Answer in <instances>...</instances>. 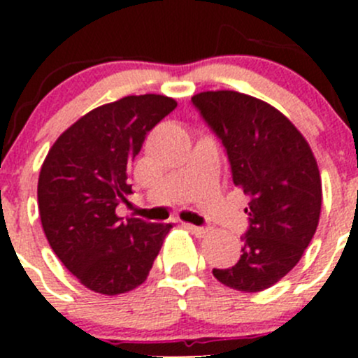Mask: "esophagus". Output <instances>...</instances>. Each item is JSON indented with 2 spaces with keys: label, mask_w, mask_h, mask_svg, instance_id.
I'll list each match as a JSON object with an SVG mask.
<instances>
[{
  "label": "esophagus",
  "mask_w": 358,
  "mask_h": 358,
  "mask_svg": "<svg viewBox=\"0 0 358 358\" xmlns=\"http://www.w3.org/2000/svg\"><path fill=\"white\" fill-rule=\"evenodd\" d=\"M183 225H185L187 230H190L192 234H196L197 237H204L206 234L209 232L208 227H197V225H192V223H183Z\"/></svg>",
  "instance_id": "esophagus-1"
}]
</instances>
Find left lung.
<instances>
[{
	"mask_svg": "<svg viewBox=\"0 0 358 358\" xmlns=\"http://www.w3.org/2000/svg\"><path fill=\"white\" fill-rule=\"evenodd\" d=\"M192 103L229 157L232 180L249 197V227L237 263L213 275L237 291L279 282L308 248L322 183L308 142L275 107L239 92H204Z\"/></svg>",
	"mask_w": 358,
	"mask_h": 358,
	"instance_id": "obj_1",
	"label": "left lung"
}]
</instances>
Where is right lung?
Wrapping results in <instances>:
<instances>
[{
	"instance_id": "right-lung-1",
	"label": "right lung",
	"mask_w": 358,
	"mask_h": 358,
	"mask_svg": "<svg viewBox=\"0 0 358 358\" xmlns=\"http://www.w3.org/2000/svg\"><path fill=\"white\" fill-rule=\"evenodd\" d=\"M164 95H131L96 107L57 138L41 166L38 204L53 252L88 289L114 296L149 275L171 223L119 218L129 168L145 136L175 110Z\"/></svg>"
}]
</instances>
